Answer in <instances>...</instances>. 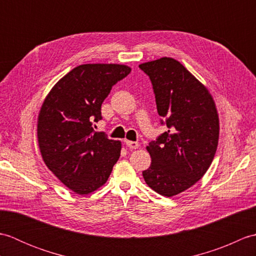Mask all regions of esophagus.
I'll return each mask as SVG.
<instances>
[{"instance_id":"obj_1","label":"esophagus","mask_w":256,"mask_h":256,"mask_svg":"<svg viewBox=\"0 0 256 256\" xmlns=\"http://www.w3.org/2000/svg\"><path fill=\"white\" fill-rule=\"evenodd\" d=\"M125 144H126V146L128 148H131V150H136V148H138V142H133V140H125Z\"/></svg>"}]
</instances>
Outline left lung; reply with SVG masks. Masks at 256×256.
Returning <instances> with one entry per match:
<instances>
[{
  "mask_svg": "<svg viewBox=\"0 0 256 256\" xmlns=\"http://www.w3.org/2000/svg\"><path fill=\"white\" fill-rule=\"evenodd\" d=\"M153 86L160 124L168 131L152 140L146 184L165 197L190 188L208 170L219 140V118L206 86L170 57L140 64Z\"/></svg>",
  "mask_w": 256,
  "mask_h": 256,
  "instance_id": "1",
  "label": "left lung"
}]
</instances>
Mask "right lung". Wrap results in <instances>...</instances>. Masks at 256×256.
<instances>
[{
  "instance_id": "add662e5",
  "label": "right lung",
  "mask_w": 256,
  "mask_h": 256,
  "mask_svg": "<svg viewBox=\"0 0 256 256\" xmlns=\"http://www.w3.org/2000/svg\"><path fill=\"white\" fill-rule=\"evenodd\" d=\"M131 72L116 64H86L74 68L52 86L37 123L46 166L72 192L88 194L108 180L121 153V142L94 132L101 106L112 86Z\"/></svg>"
}]
</instances>
